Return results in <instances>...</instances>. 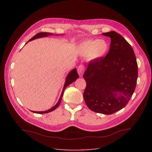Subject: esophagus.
<instances>
[{"mask_svg": "<svg viewBox=\"0 0 152 152\" xmlns=\"http://www.w3.org/2000/svg\"><path fill=\"white\" fill-rule=\"evenodd\" d=\"M84 71H85V66L83 64L79 65L77 67V73L80 77H82L83 76Z\"/></svg>", "mask_w": 152, "mask_h": 152, "instance_id": "obj_1", "label": "esophagus"}]
</instances>
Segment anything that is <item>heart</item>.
Segmentation results:
<instances>
[{
  "instance_id": "1",
  "label": "heart",
  "mask_w": 152,
  "mask_h": 152,
  "mask_svg": "<svg viewBox=\"0 0 152 152\" xmlns=\"http://www.w3.org/2000/svg\"><path fill=\"white\" fill-rule=\"evenodd\" d=\"M81 55L90 59L96 60L104 56L110 49V44L105 39H88L82 42L79 46Z\"/></svg>"
}]
</instances>
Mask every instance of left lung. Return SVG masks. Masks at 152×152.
<instances>
[{
  "label": "left lung",
  "mask_w": 152,
  "mask_h": 152,
  "mask_svg": "<svg viewBox=\"0 0 152 152\" xmlns=\"http://www.w3.org/2000/svg\"><path fill=\"white\" fill-rule=\"evenodd\" d=\"M111 38L105 57L90 61L83 77L86 88L83 96L89 109L110 115L128 103L135 90L138 64L132 46L114 31L103 33Z\"/></svg>",
  "instance_id": "left-lung-1"
}]
</instances>
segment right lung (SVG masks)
Segmentation results:
<instances>
[{"mask_svg": "<svg viewBox=\"0 0 152 152\" xmlns=\"http://www.w3.org/2000/svg\"><path fill=\"white\" fill-rule=\"evenodd\" d=\"M53 35V34H52V33H49V32H39V33H38L37 34H36L35 35H34L31 39H30L29 40V41H32V40L35 39H37V38H41V37H48V35ZM78 77H79V75L77 74V70H76V69H74L72 72H70L69 73V74L67 76V78L66 79V82H65V84H64V88H63L61 95V96L59 97V99L58 103L53 107H52L51 109H50L49 110H47V111H39V112L32 111V112H33L34 113H37V114H45V113H48L52 112V111L55 110L56 107H58L59 106V104L61 103V100H62V97L63 96V94H64L65 89H66L67 86H68L70 84H71L74 81H75Z\"/></svg>", "mask_w": 152, "mask_h": 152, "instance_id": "1", "label": "right lung"}]
</instances>
